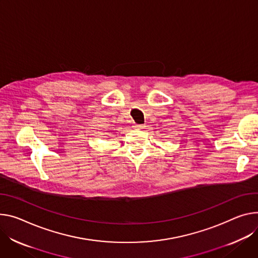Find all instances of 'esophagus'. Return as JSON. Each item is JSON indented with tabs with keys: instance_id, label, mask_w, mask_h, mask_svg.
<instances>
[{
	"instance_id": "34e87169",
	"label": "esophagus",
	"mask_w": 258,
	"mask_h": 258,
	"mask_svg": "<svg viewBox=\"0 0 258 258\" xmlns=\"http://www.w3.org/2000/svg\"><path fill=\"white\" fill-rule=\"evenodd\" d=\"M145 126L143 125V124H136V128H139V130H141V128H144Z\"/></svg>"
}]
</instances>
